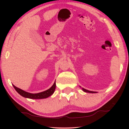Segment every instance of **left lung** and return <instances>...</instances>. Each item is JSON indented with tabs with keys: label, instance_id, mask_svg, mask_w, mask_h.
<instances>
[{
	"label": "left lung",
	"instance_id": "1",
	"mask_svg": "<svg viewBox=\"0 0 129 129\" xmlns=\"http://www.w3.org/2000/svg\"><path fill=\"white\" fill-rule=\"evenodd\" d=\"M82 89H83V91L84 92H90V93H96V92L95 91H89V90H87L86 89H85L84 88H82Z\"/></svg>",
	"mask_w": 129,
	"mask_h": 129
}]
</instances>
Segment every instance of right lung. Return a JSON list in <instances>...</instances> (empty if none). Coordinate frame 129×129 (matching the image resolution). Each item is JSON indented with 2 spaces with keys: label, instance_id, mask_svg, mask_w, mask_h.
I'll return each instance as SVG.
<instances>
[{
  "label": "right lung",
  "instance_id": "right-lung-1",
  "mask_svg": "<svg viewBox=\"0 0 129 129\" xmlns=\"http://www.w3.org/2000/svg\"><path fill=\"white\" fill-rule=\"evenodd\" d=\"M13 85L16 91L21 96H22L26 98L33 99H40L47 98L53 94L55 90L56 83L55 81V83L53 85V86H52L50 89H49L47 90H45L44 91L37 93V94H31V93L26 92L25 91H24V90L16 87L14 85Z\"/></svg>",
  "mask_w": 129,
  "mask_h": 129
}]
</instances>
